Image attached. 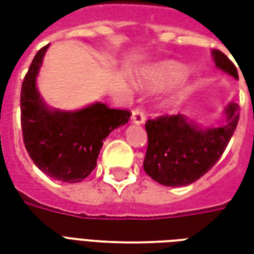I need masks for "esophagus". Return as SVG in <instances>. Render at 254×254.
<instances>
[{
	"mask_svg": "<svg viewBox=\"0 0 254 254\" xmlns=\"http://www.w3.org/2000/svg\"><path fill=\"white\" fill-rule=\"evenodd\" d=\"M132 121L133 124H136V125H141L145 122V116H144V111L137 107V109H134L132 113Z\"/></svg>",
	"mask_w": 254,
	"mask_h": 254,
	"instance_id": "obj_1",
	"label": "esophagus"
}]
</instances>
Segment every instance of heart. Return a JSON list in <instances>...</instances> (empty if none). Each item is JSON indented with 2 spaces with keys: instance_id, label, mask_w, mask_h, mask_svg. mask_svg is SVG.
I'll return each mask as SVG.
<instances>
[{
  "instance_id": "1",
  "label": "heart",
  "mask_w": 254,
  "mask_h": 254,
  "mask_svg": "<svg viewBox=\"0 0 254 254\" xmlns=\"http://www.w3.org/2000/svg\"><path fill=\"white\" fill-rule=\"evenodd\" d=\"M185 66L177 63H163L149 67L143 74V83L149 88H163L184 76Z\"/></svg>"
}]
</instances>
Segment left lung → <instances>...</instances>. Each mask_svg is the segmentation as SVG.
<instances>
[{"instance_id": "left-lung-1", "label": "left lung", "mask_w": 254, "mask_h": 254, "mask_svg": "<svg viewBox=\"0 0 254 254\" xmlns=\"http://www.w3.org/2000/svg\"><path fill=\"white\" fill-rule=\"evenodd\" d=\"M215 65L238 78L237 67L227 56L212 50ZM226 122L218 127L201 129L182 114L162 116L145 122L148 147L144 170L165 187H187L197 181L220 159L240 120L238 105L224 109Z\"/></svg>"}]
</instances>
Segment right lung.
Returning a JSON list of instances; mask_svg holds the SVG:
<instances>
[{
  "instance_id": "1",
  "label": "right lung",
  "mask_w": 254,
  "mask_h": 254,
  "mask_svg": "<svg viewBox=\"0 0 254 254\" xmlns=\"http://www.w3.org/2000/svg\"><path fill=\"white\" fill-rule=\"evenodd\" d=\"M47 49L49 45L36 53L21 85L23 140L31 159L46 176L67 184L81 182L96 167L103 140L125 125L130 113L100 102L76 111L50 109L36 88Z\"/></svg>"
}]
</instances>
